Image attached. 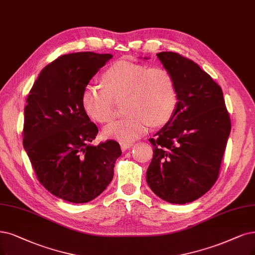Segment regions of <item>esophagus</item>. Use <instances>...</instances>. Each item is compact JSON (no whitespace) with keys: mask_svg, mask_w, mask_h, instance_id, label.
Here are the masks:
<instances>
[{"mask_svg":"<svg viewBox=\"0 0 255 255\" xmlns=\"http://www.w3.org/2000/svg\"><path fill=\"white\" fill-rule=\"evenodd\" d=\"M133 146V142H121V148L123 151H126V150L130 149Z\"/></svg>","mask_w":255,"mask_h":255,"instance_id":"34e87169","label":"esophagus"}]
</instances>
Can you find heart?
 <instances>
[{
	"instance_id": "1",
	"label": "heart",
	"mask_w": 255,
	"mask_h": 255,
	"mask_svg": "<svg viewBox=\"0 0 255 255\" xmlns=\"http://www.w3.org/2000/svg\"><path fill=\"white\" fill-rule=\"evenodd\" d=\"M105 88L88 84L82 92V106L96 122L108 123L115 117V100L125 98L129 115L103 130L108 138L131 142L145 134L151 124L163 125L171 119L177 104L175 82L170 71L149 68L123 59L103 74Z\"/></svg>"
}]
</instances>
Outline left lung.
Here are the masks:
<instances>
[{"label": "left lung", "mask_w": 255, "mask_h": 255, "mask_svg": "<svg viewBox=\"0 0 255 255\" xmlns=\"http://www.w3.org/2000/svg\"><path fill=\"white\" fill-rule=\"evenodd\" d=\"M156 55L174 79L177 104L171 119L149 139L153 157L146 181L162 200L186 204L218 180L231 122L222 88L199 65L176 52Z\"/></svg>", "instance_id": "obj_1"}]
</instances>
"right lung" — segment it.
Wrapping results in <instances>:
<instances>
[{
    "label": "right lung",
    "instance_id": "add662e5",
    "mask_svg": "<svg viewBox=\"0 0 255 255\" xmlns=\"http://www.w3.org/2000/svg\"><path fill=\"white\" fill-rule=\"evenodd\" d=\"M112 54L75 52L40 72L26 100L23 146L37 180L73 204L96 199L110 184L120 144L92 145L99 129L82 106V92Z\"/></svg>",
    "mask_w": 255,
    "mask_h": 255
}]
</instances>
